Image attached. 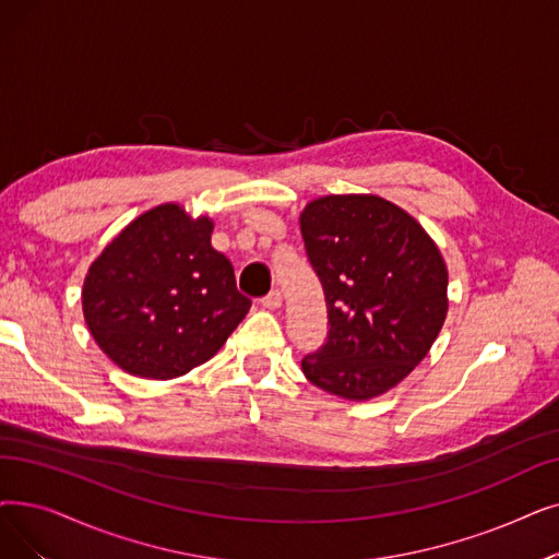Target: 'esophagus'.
Here are the masks:
<instances>
[{"label":"esophagus","mask_w":559,"mask_h":559,"mask_svg":"<svg viewBox=\"0 0 559 559\" xmlns=\"http://www.w3.org/2000/svg\"><path fill=\"white\" fill-rule=\"evenodd\" d=\"M264 308H270V310H276V308H281L283 306V295L278 293V289H272L270 295H266L262 301H260Z\"/></svg>","instance_id":"obj_1"}]
</instances>
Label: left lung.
Returning <instances> with one entry per match:
<instances>
[{
    "label": "left lung",
    "instance_id": "1",
    "mask_svg": "<svg viewBox=\"0 0 559 559\" xmlns=\"http://www.w3.org/2000/svg\"><path fill=\"white\" fill-rule=\"evenodd\" d=\"M299 226L329 312L326 345L301 370L335 397H379L416 370L443 329L441 249L406 210L374 193L312 199Z\"/></svg>",
    "mask_w": 559,
    "mask_h": 559
}]
</instances>
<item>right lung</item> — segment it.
<instances>
[{"instance_id":"1","label":"right lung","mask_w":559,"mask_h":559,"mask_svg":"<svg viewBox=\"0 0 559 559\" xmlns=\"http://www.w3.org/2000/svg\"><path fill=\"white\" fill-rule=\"evenodd\" d=\"M214 222L180 203L139 214L88 266L86 326L109 360L141 379L203 366L247 318L230 260L212 247Z\"/></svg>"}]
</instances>
